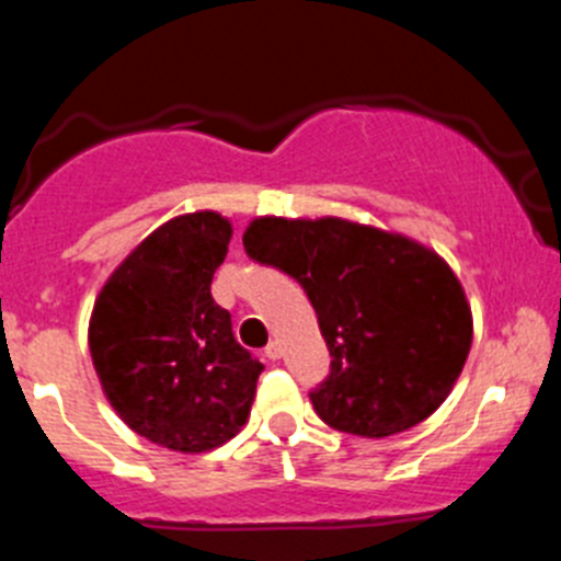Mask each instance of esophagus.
<instances>
[{"label":"esophagus","mask_w":561,"mask_h":561,"mask_svg":"<svg viewBox=\"0 0 561 561\" xmlns=\"http://www.w3.org/2000/svg\"><path fill=\"white\" fill-rule=\"evenodd\" d=\"M266 356H270V359H280V356H284V348H280V342L277 340H272L270 345H266V351H264Z\"/></svg>","instance_id":"34e87169"}]
</instances>
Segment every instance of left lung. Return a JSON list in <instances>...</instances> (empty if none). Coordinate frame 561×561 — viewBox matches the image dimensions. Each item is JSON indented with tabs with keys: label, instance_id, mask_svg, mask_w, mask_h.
<instances>
[{
	"label": "left lung",
	"instance_id": "left-lung-1",
	"mask_svg": "<svg viewBox=\"0 0 561 561\" xmlns=\"http://www.w3.org/2000/svg\"><path fill=\"white\" fill-rule=\"evenodd\" d=\"M244 250L295 277L314 306L331 374L311 404L329 427L385 438L453 393L472 348V309L438 252L336 216H261Z\"/></svg>",
	"mask_w": 561,
	"mask_h": 561
}]
</instances>
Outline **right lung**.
<instances>
[{
	"instance_id": "add662e5",
	"label": "right lung",
	"mask_w": 561,
	"mask_h": 561,
	"mask_svg": "<svg viewBox=\"0 0 561 561\" xmlns=\"http://www.w3.org/2000/svg\"><path fill=\"white\" fill-rule=\"evenodd\" d=\"M230 238V219L216 210L165 221L108 275L89 317V354L108 404L173 453H210L236 438L264 370L210 295Z\"/></svg>"
}]
</instances>
